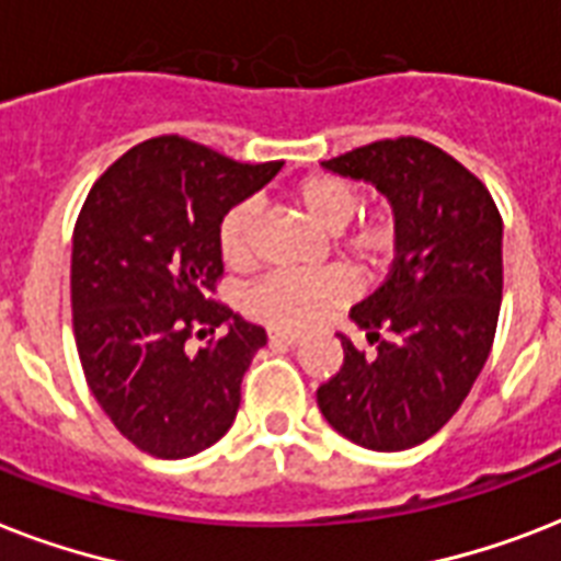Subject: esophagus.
I'll return each mask as SVG.
<instances>
[{
	"mask_svg": "<svg viewBox=\"0 0 561 561\" xmlns=\"http://www.w3.org/2000/svg\"><path fill=\"white\" fill-rule=\"evenodd\" d=\"M267 337H271L273 346H297L299 343L297 332H282V329H271V332H267Z\"/></svg>",
	"mask_w": 561,
	"mask_h": 561,
	"instance_id": "obj_1",
	"label": "esophagus"
}]
</instances>
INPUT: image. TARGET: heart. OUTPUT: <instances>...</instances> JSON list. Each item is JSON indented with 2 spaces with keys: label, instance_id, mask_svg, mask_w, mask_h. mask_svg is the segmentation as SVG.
<instances>
[{
  "label": "heart",
  "instance_id": "1",
  "mask_svg": "<svg viewBox=\"0 0 561 561\" xmlns=\"http://www.w3.org/2000/svg\"><path fill=\"white\" fill-rule=\"evenodd\" d=\"M294 201L311 224L323 232H341L360 206L355 183L334 174H311L294 188ZM255 206L250 201L236 203L218 224L220 259L232 271H247L255 259L253 250ZM396 218L392 211H369L341 236V250L358 273H375L387 264L396 247ZM350 297L346 273L332 267L323 273H273L244 294V311L259 323L282 332H302L323 320L332 308Z\"/></svg>",
  "mask_w": 561,
  "mask_h": 561
}]
</instances>
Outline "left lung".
<instances>
[{
	"label": "left lung",
	"mask_w": 561,
	"mask_h": 561,
	"mask_svg": "<svg viewBox=\"0 0 561 561\" xmlns=\"http://www.w3.org/2000/svg\"><path fill=\"white\" fill-rule=\"evenodd\" d=\"M373 183L396 211V262L350 317L375 355L343 346L341 373L317 390L325 422L373 451L425 443L460 410L495 341L504 290V220L492 194L443 148L381 139L325 160Z\"/></svg>",
	"instance_id": "left-lung-1"
}]
</instances>
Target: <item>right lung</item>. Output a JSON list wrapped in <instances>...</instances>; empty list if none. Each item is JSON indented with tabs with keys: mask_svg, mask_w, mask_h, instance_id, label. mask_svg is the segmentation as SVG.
<instances>
[{
	"mask_svg": "<svg viewBox=\"0 0 561 561\" xmlns=\"http://www.w3.org/2000/svg\"><path fill=\"white\" fill-rule=\"evenodd\" d=\"M180 136L136 145L90 188L72 236V325L92 396L136 448L180 460L236 422L262 325L211 299L218 224L279 174ZM227 328L197 353L194 333Z\"/></svg>",
	"mask_w": 561,
	"mask_h": 561,
	"instance_id": "1",
	"label": "right lung"
}]
</instances>
